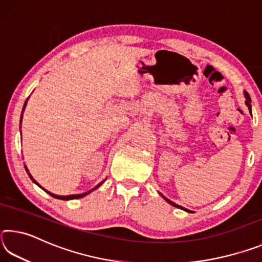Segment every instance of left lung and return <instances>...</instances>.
<instances>
[{"instance_id":"left-lung-1","label":"left lung","mask_w":262,"mask_h":262,"mask_svg":"<svg viewBox=\"0 0 262 262\" xmlns=\"http://www.w3.org/2000/svg\"><path fill=\"white\" fill-rule=\"evenodd\" d=\"M244 95H245V98H246V100H245V104H246V106L248 107V110L251 111V98H250V95L247 94L246 91H244ZM162 195V194H161ZM163 196V195H162ZM164 199H165V201L166 202H168L170 203V205H172L173 207H177V208H180V209H183V210H185V211H187V212H193V211H190V210H188V209H186V208H184V207H181V206H179V205H176L174 202H172L171 200H168V199H166L165 196H163Z\"/></svg>"}]
</instances>
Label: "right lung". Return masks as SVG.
Returning a JSON list of instances; mask_svg holds the SVG:
<instances>
[{
    "label": "right lung",
    "mask_w": 262,
    "mask_h": 262,
    "mask_svg": "<svg viewBox=\"0 0 262 262\" xmlns=\"http://www.w3.org/2000/svg\"><path fill=\"white\" fill-rule=\"evenodd\" d=\"M26 103H28V100H26V101H25V104H24V106H23V111H21V115H20V123H21V117H23V112H24V110H25V106H26ZM25 170H26V171H28V173H29V170H28V168H26V166H25ZM29 177H30V178H31V179H32V181H33V183H34V184H37L38 186H40V185H39V184L37 183V181H35V180L33 179V177H32V176H31L30 173H29ZM103 183H104V181H101V183H100V184H98V185H97L95 188H92L91 190H89V192H86V193H82V194H75V195H66V196H64V195H56V194H53V193H51V192H48V190H46V189H43V188L41 187V186H40V187H41V188H42L43 190H45V192H47L48 194H50V195H52V196H53V198H55V199H60V200H73V199H79V198H83V196H85V195H88L89 193H91V192H92V190H95V189H97V188H98V187H99V186H100L101 184H103Z\"/></svg>",
    "instance_id": "obj_1"
}]
</instances>
